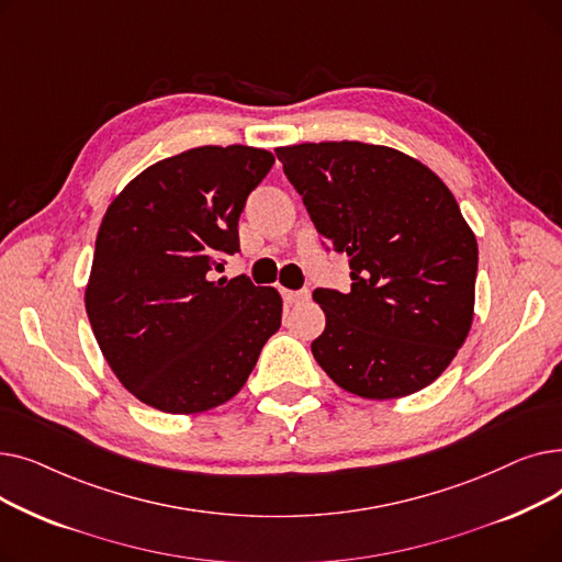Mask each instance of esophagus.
<instances>
[{
	"label": "esophagus",
	"instance_id": "1",
	"mask_svg": "<svg viewBox=\"0 0 562 562\" xmlns=\"http://www.w3.org/2000/svg\"><path fill=\"white\" fill-rule=\"evenodd\" d=\"M284 303L289 305H301L305 301H310V291L307 289H299V291H282Z\"/></svg>",
	"mask_w": 562,
	"mask_h": 562
}]
</instances>
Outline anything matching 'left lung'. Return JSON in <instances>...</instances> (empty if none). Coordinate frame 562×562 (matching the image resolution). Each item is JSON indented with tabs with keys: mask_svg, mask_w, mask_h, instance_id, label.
<instances>
[{
	"mask_svg": "<svg viewBox=\"0 0 562 562\" xmlns=\"http://www.w3.org/2000/svg\"><path fill=\"white\" fill-rule=\"evenodd\" d=\"M286 180L335 252L350 291L316 289L326 330L314 360L362 398H398L437 380L474 318L476 236L422 161L360 140L278 147Z\"/></svg>",
	"mask_w": 562,
	"mask_h": 562,
	"instance_id": "left-lung-1",
	"label": "left lung"
}]
</instances>
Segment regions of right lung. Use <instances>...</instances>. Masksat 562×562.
Masks as SVG:
<instances>
[{
  "label": "right lung",
  "instance_id": "obj_1",
  "mask_svg": "<svg viewBox=\"0 0 562 562\" xmlns=\"http://www.w3.org/2000/svg\"><path fill=\"white\" fill-rule=\"evenodd\" d=\"M276 157L202 145L145 168L102 218L86 314L117 380L145 405L195 415L229 401L282 321L273 286L216 280Z\"/></svg>",
  "mask_w": 562,
  "mask_h": 562
}]
</instances>
